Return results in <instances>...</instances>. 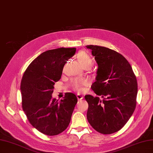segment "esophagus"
I'll return each instance as SVG.
<instances>
[{"instance_id": "34e87169", "label": "esophagus", "mask_w": 153, "mask_h": 153, "mask_svg": "<svg viewBox=\"0 0 153 153\" xmlns=\"http://www.w3.org/2000/svg\"><path fill=\"white\" fill-rule=\"evenodd\" d=\"M77 98L78 100H82L83 98H84V96L80 94H77Z\"/></svg>"}]
</instances>
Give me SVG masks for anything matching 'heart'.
I'll return each instance as SVG.
<instances>
[{"label": "heart", "mask_w": 153, "mask_h": 153, "mask_svg": "<svg viewBox=\"0 0 153 153\" xmlns=\"http://www.w3.org/2000/svg\"><path fill=\"white\" fill-rule=\"evenodd\" d=\"M76 57L84 68H91L93 64V61H92L91 55L86 51H79L76 54ZM89 84L90 82L89 80L85 79V78H80V79H76L73 81V87L76 91H82L84 90L85 88L89 85Z\"/></svg>", "instance_id": "1"}]
</instances>
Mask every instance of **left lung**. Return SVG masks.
<instances>
[{
	"label": "left lung",
	"mask_w": 153,
	"mask_h": 153,
	"mask_svg": "<svg viewBox=\"0 0 153 153\" xmlns=\"http://www.w3.org/2000/svg\"><path fill=\"white\" fill-rule=\"evenodd\" d=\"M98 64L96 81L91 89L103 99L85 96L89 107L87 118L91 126L102 134L120 130L136 106L137 81L132 68L121 54L104 47L87 45Z\"/></svg>",
	"instance_id": "1"
}]
</instances>
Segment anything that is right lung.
<instances>
[{"instance_id": "1", "label": "right lung", "mask_w": 153, "mask_h": 153, "mask_svg": "<svg viewBox=\"0 0 153 153\" xmlns=\"http://www.w3.org/2000/svg\"><path fill=\"white\" fill-rule=\"evenodd\" d=\"M75 52L76 48L46 51L29 64L23 75L20 85L23 110L32 126L45 135H58L70 123L77 103L76 95L67 92L60 101L52 95L64 64Z\"/></svg>"}]
</instances>
